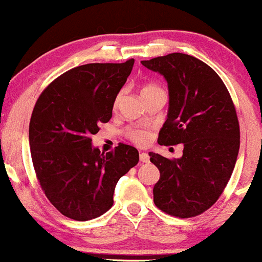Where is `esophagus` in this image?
Returning a JSON list of instances; mask_svg holds the SVG:
<instances>
[{
  "mask_svg": "<svg viewBox=\"0 0 262 262\" xmlns=\"http://www.w3.org/2000/svg\"><path fill=\"white\" fill-rule=\"evenodd\" d=\"M140 162L141 163H149L150 157L147 152H140Z\"/></svg>",
  "mask_w": 262,
  "mask_h": 262,
  "instance_id": "obj_1",
  "label": "esophagus"
}]
</instances>
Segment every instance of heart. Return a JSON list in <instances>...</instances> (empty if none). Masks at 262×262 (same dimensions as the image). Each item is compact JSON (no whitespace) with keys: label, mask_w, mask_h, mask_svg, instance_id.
Instances as JSON below:
<instances>
[{"label":"heart","mask_w":262,"mask_h":262,"mask_svg":"<svg viewBox=\"0 0 262 262\" xmlns=\"http://www.w3.org/2000/svg\"><path fill=\"white\" fill-rule=\"evenodd\" d=\"M158 90H162V88L158 86L154 82H146V84L142 85L141 88V95H146L149 93L158 92ZM122 92L118 93L115 98V102H113V107L117 108L118 104L121 103V99H122ZM126 136H127L128 140H131L134 144L139 145V146H145L150 142L151 140V132L146 128L141 127H130L126 130Z\"/></svg>","instance_id":"obj_1"}]
</instances>
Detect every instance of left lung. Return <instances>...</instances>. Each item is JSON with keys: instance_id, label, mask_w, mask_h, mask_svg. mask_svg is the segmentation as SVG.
<instances>
[{"instance_id": "left-lung-1", "label": "left lung", "mask_w": 262, "mask_h": 262, "mask_svg": "<svg viewBox=\"0 0 262 262\" xmlns=\"http://www.w3.org/2000/svg\"><path fill=\"white\" fill-rule=\"evenodd\" d=\"M141 63L162 74L169 89L158 142L183 144L180 159L149 152L160 172L154 204L177 218L198 216L216 203L234 169L239 150L234 103L219 75L196 57L170 53Z\"/></svg>"}]
</instances>
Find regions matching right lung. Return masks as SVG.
Segmentation results:
<instances>
[{"label":"right lung","instance_id":"right-lung-1","mask_svg":"<svg viewBox=\"0 0 262 262\" xmlns=\"http://www.w3.org/2000/svg\"><path fill=\"white\" fill-rule=\"evenodd\" d=\"M132 66L134 58L74 67L35 103L29 123L33 165L44 195L67 218L85 222L110 210L118 180L139 163L130 145L120 142L107 154L92 146L100 123L112 117Z\"/></svg>","mask_w":262,"mask_h":262}]
</instances>
